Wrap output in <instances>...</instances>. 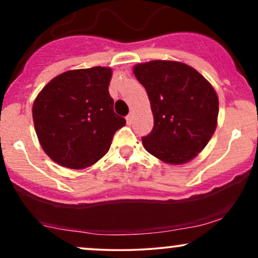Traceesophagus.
<instances>
[{
	"label": "esophagus",
	"instance_id": "1",
	"mask_svg": "<svg viewBox=\"0 0 258 258\" xmlns=\"http://www.w3.org/2000/svg\"><path fill=\"white\" fill-rule=\"evenodd\" d=\"M126 121H127V123H128V125H131V123L133 122V114H132V112H130V114L127 115Z\"/></svg>",
	"mask_w": 258,
	"mask_h": 258
}]
</instances>
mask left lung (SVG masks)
<instances>
[{
    "mask_svg": "<svg viewBox=\"0 0 258 258\" xmlns=\"http://www.w3.org/2000/svg\"><path fill=\"white\" fill-rule=\"evenodd\" d=\"M146 87L154 128L142 138L148 153L170 165L197 158L216 131L218 96L214 86L190 65L150 60L133 67Z\"/></svg>",
    "mask_w": 258,
    "mask_h": 258,
    "instance_id": "1",
    "label": "left lung"
}]
</instances>
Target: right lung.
<instances>
[{
    "label": "right lung",
    "instance_id": "1",
    "mask_svg": "<svg viewBox=\"0 0 258 258\" xmlns=\"http://www.w3.org/2000/svg\"><path fill=\"white\" fill-rule=\"evenodd\" d=\"M112 70L93 67L65 72L41 90L32 105L38 142L53 161L72 170L96 164L108 153L126 120L109 94Z\"/></svg>",
    "mask_w": 258,
    "mask_h": 258
}]
</instances>
